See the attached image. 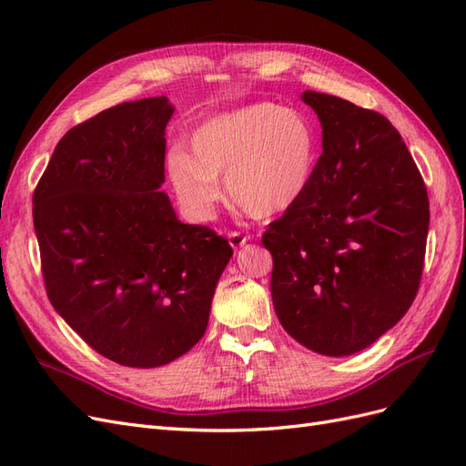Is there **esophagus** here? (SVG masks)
Here are the masks:
<instances>
[{
	"label": "esophagus",
	"mask_w": 466,
	"mask_h": 466,
	"mask_svg": "<svg viewBox=\"0 0 466 466\" xmlns=\"http://www.w3.org/2000/svg\"><path fill=\"white\" fill-rule=\"evenodd\" d=\"M228 238H229V245H231L233 248H241V247H245V245L250 241L248 235H243V233H238V231H231V233L228 235Z\"/></svg>",
	"instance_id": "34e87169"
}]
</instances>
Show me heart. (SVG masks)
<instances>
[{"label":"heart","mask_w":466,"mask_h":466,"mask_svg":"<svg viewBox=\"0 0 466 466\" xmlns=\"http://www.w3.org/2000/svg\"><path fill=\"white\" fill-rule=\"evenodd\" d=\"M192 155L168 153V178L196 219H209L223 198L219 177L237 206L258 218L284 214L311 187L319 137L298 110L257 103L221 112L190 137Z\"/></svg>","instance_id":"heart-1"}]
</instances>
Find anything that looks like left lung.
I'll return each instance as SVG.
<instances>
[{
	"label": "left lung",
	"instance_id": "left-lung-1",
	"mask_svg": "<svg viewBox=\"0 0 466 466\" xmlns=\"http://www.w3.org/2000/svg\"><path fill=\"white\" fill-rule=\"evenodd\" d=\"M322 155L307 194L272 221V301L286 332L322 356L371 346L410 309L430 200L397 128L375 110L305 91Z\"/></svg>",
	"mask_w": 466,
	"mask_h": 466
}]
</instances>
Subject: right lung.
<instances>
[{
    "instance_id": "obj_1",
    "label": "right lung",
    "mask_w": 466,
    "mask_h": 466,
    "mask_svg": "<svg viewBox=\"0 0 466 466\" xmlns=\"http://www.w3.org/2000/svg\"><path fill=\"white\" fill-rule=\"evenodd\" d=\"M167 96L98 112L56 146L33 196L48 299L126 368H159L200 340L228 238L182 223L161 185Z\"/></svg>"
}]
</instances>
